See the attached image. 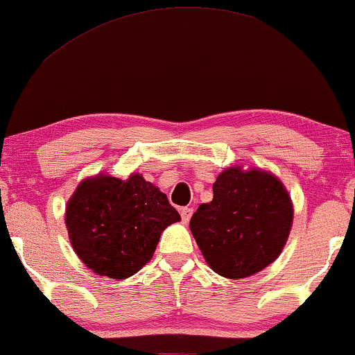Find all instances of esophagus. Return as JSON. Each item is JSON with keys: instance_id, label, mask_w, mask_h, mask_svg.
<instances>
[{"instance_id": "esophagus-1", "label": "esophagus", "mask_w": 355, "mask_h": 355, "mask_svg": "<svg viewBox=\"0 0 355 355\" xmlns=\"http://www.w3.org/2000/svg\"><path fill=\"white\" fill-rule=\"evenodd\" d=\"M179 212H181L182 223H189L191 216H193V207H181V209H179Z\"/></svg>"}]
</instances>
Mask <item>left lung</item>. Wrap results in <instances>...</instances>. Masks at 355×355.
Instances as JSON below:
<instances>
[{
    "label": "left lung",
    "instance_id": "obj_1",
    "mask_svg": "<svg viewBox=\"0 0 355 355\" xmlns=\"http://www.w3.org/2000/svg\"><path fill=\"white\" fill-rule=\"evenodd\" d=\"M214 198L191 218L189 227L209 268L243 279L268 268L284 249L293 227V201L274 174L227 168L212 184Z\"/></svg>",
    "mask_w": 355,
    "mask_h": 355
}]
</instances>
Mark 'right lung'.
Segmentation results:
<instances>
[{
    "mask_svg": "<svg viewBox=\"0 0 355 355\" xmlns=\"http://www.w3.org/2000/svg\"><path fill=\"white\" fill-rule=\"evenodd\" d=\"M78 257L99 276L126 279L151 261L166 227L181 220L164 193L141 174L87 178L66 206Z\"/></svg>",
    "mask_w": 355,
    "mask_h": 355,
    "instance_id": "add662e5",
    "label": "right lung"
}]
</instances>
